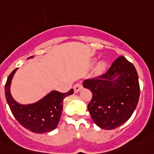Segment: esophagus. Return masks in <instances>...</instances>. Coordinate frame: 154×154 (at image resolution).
<instances>
[{"mask_svg":"<svg viewBox=\"0 0 154 154\" xmlns=\"http://www.w3.org/2000/svg\"><path fill=\"white\" fill-rule=\"evenodd\" d=\"M74 91H75V93H78L79 91L81 90L82 88H83V86H82L81 84H75V85H74Z\"/></svg>","mask_w":154,"mask_h":154,"instance_id":"1","label":"esophagus"}]
</instances>
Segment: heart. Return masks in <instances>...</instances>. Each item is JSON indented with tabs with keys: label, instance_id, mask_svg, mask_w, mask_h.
Here are the masks:
<instances>
[{
	"label": "heart",
	"instance_id": "1",
	"mask_svg": "<svg viewBox=\"0 0 154 154\" xmlns=\"http://www.w3.org/2000/svg\"><path fill=\"white\" fill-rule=\"evenodd\" d=\"M106 66H107V63H106V61L105 60H100L98 63L97 64V66H96V71L98 74H102L103 73L106 69Z\"/></svg>",
	"mask_w": 154,
	"mask_h": 154
}]
</instances>
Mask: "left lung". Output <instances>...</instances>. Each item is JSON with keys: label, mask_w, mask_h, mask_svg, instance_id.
<instances>
[{"label": "left lung", "mask_w": 154, "mask_h": 154, "mask_svg": "<svg viewBox=\"0 0 154 154\" xmlns=\"http://www.w3.org/2000/svg\"><path fill=\"white\" fill-rule=\"evenodd\" d=\"M83 85L93 94L88 105L91 117L104 130H113L127 122L139 102L140 89L136 69L122 56L105 74L85 79Z\"/></svg>", "instance_id": "8db88e82"}]
</instances>
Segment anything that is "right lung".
I'll return each mask as SVG.
<instances>
[{"mask_svg": "<svg viewBox=\"0 0 154 154\" xmlns=\"http://www.w3.org/2000/svg\"><path fill=\"white\" fill-rule=\"evenodd\" d=\"M17 69L8 76L5 85V98L14 118L22 126L33 133L43 134L55 130L61 116L64 98L74 94V89L66 94L53 90L37 103L20 104L14 100L11 94V80Z\"/></svg>", "mask_w": 154, "mask_h": 154, "instance_id": "right-lung-1", "label": "right lung"}]
</instances>
